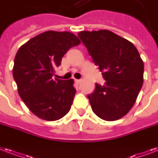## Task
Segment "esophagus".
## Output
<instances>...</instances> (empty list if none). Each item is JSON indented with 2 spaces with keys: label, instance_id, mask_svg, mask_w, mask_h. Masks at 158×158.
Returning <instances> with one entry per match:
<instances>
[{
  "label": "esophagus",
  "instance_id": "34e87169",
  "mask_svg": "<svg viewBox=\"0 0 158 158\" xmlns=\"http://www.w3.org/2000/svg\"><path fill=\"white\" fill-rule=\"evenodd\" d=\"M75 82H76L77 84H80V82H81V79H75Z\"/></svg>",
  "mask_w": 158,
  "mask_h": 158
}]
</instances>
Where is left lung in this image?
<instances>
[{
	"label": "left lung",
	"instance_id": "8db88e82",
	"mask_svg": "<svg viewBox=\"0 0 158 158\" xmlns=\"http://www.w3.org/2000/svg\"><path fill=\"white\" fill-rule=\"evenodd\" d=\"M78 36L106 80L103 86L96 84L88 95L92 110L106 121L121 118L132 108L143 86L144 64L137 48L107 30L81 31Z\"/></svg>",
	"mask_w": 158,
	"mask_h": 158
}]
</instances>
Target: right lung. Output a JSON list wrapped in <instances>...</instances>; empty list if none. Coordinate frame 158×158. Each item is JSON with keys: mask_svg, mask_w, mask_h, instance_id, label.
Here are the masks:
<instances>
[{"mask_svg": "<svg viewBox=\"0 0 158 158\" xmlns=\"http://www.w3.org/2000/svg\"><path fill=\"white\" fill-rule=\"evenodd\" d=\"M79 44V38L71 32L49 31L31 39L18 50L13 77L21 99L37 117L55 121L70 110L76 93L74 80L52 77L66 52Z\"/></svg>", "mask_w": 158, "mask_h": 158, "instance_id": "1", "label": "right lung"}]
</instances>
